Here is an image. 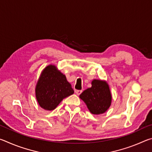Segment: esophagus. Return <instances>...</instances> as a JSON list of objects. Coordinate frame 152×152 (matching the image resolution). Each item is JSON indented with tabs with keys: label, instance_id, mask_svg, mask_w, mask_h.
<instances>
[{
	"label": "esophagus",
	"instance_id": "1",
	"mask_svg": "<svg viewBox=\"0 0 152 152\" xmlns=\"http://www.w3.org/2000/svg\"><path fill=\"white\" fill-rule=\"evenodd\" d=\"M82 91H81V90H77V91H75L76 94L77 95H80V94L82 93Z\"/></svg>",
	"mask_w": 152,
	"mask_h": 152
}]
</instances>
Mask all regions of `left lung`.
Returning a JSON list of instances; mask_svg holds the SVG:
<instances>
[{
	"label": "left lung",
	"instance_id": "1",
	"mask_svg": "<svg viewBox=\"0 0 152 152\" xmlns=\"http://www.w3.org/2000/svg\"><path fill=\"white\" fill-rule=\"evenodd\" d=\"M92 86L80 95L92 114L101 115L109 109L112 102V95L107 82L94 79Z\"/></svg>",
	"mask_w": 152,
	"mask_h": 152
}]
</instances>
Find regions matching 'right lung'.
<instances>
[{
    "label": "right lung",
    "instance_id": "add662e5",
    "mask_svg": "<svg viewBox=\"0 0 152 152\" xmlns=\"http://www.w3.org/2000/svg\"><path fill=\"white\" fill-rule=\"evenodd\" d=\"M35 91L38 104L47 110H54L64 99L74 92L66 76L52 64L42 72Z\"/></svg>",
    "mask_w": 152,
    "mask_h": 152
}]
</instances>
